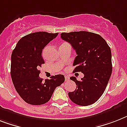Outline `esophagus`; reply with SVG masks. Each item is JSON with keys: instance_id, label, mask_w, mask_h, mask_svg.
<instances>
[{"instance_id": "obj_1", "label": "esophagus", "mask_w": 127, "mask_h": 127, "mask_svg": "<svg viewBox=\"0 0 127 127\" xmlns=\"http://www.w3.org/2000/svg\"><path fill=\"white\" fill-rule=\"evenodd\" d=\"M65 81H68V80H69V76H65Z\"/></svg>"}]
</instances>
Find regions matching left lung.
<instances>
[{
    "mask_svg": "<svg viewBox=\"0 0 127 127\" xmlns=\"http://www.w3.org/2000/svg\"><path fill=\"white\" fill-rule=\"evenodd\" d=\"M61 38L69 43L76 51L73 72H82L80 81L75 76L74 92H69V99L80 106L90 105L103 94L112 71V53L108 45L100 35L86 31L62 33Z\"/></svg>",
    "mask_w": 127,
    "mask_h": 127,
    "instance_id": "left-lung-1",
    "label": "left lung"
}]
</instances>
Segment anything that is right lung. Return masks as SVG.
Segmentation results:
<instances>
[{"mask_svg": "<svg viewBox=\"0 0 127 127\" xmlns=\"http://www.w3.org/2000/svg\"><path fill=\"white\" fill-rule=\"evenodd\" d=\"M58 33L38 32L21 38L12 52L11 76L17 92L28 104L41 105L51 99L53 92L65 81L62 75L52 76L45 81L39 75V68L45 64L43 49Z\"/></svg>", "mask_w": 127, "mask_h": 127, "instance_id": "add662e5", "label": "right lung"}]
</instances>
